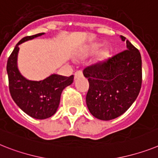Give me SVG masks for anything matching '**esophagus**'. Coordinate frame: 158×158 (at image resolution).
I'll return each mask as SVG.
<instances>
[{
  "label": "esophagus",
  "instance_id": "1",
  "mask_svg": "<svg viewBox=\"0 0 158 158\" xmlns=\"http://www.w3.org/2000/svg\"><path fill=\"white\" fill-rule=\"evenodd\" d=\"M74 76H75V79H78V78H79V77H82L83 76V72H82V71H76V72L75 73V75H74Z\"/></svg>",
  "mask_w": 158,
  "mask_h": 158
}]
</instances>
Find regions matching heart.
<instances>
[{
	"instance_id": "heart-1",
	"label": "heart",
	"mask_w": 158,
	"mask_h": 158,
	"mask_svg": "<svg viewBox=\"0 0 158 158\" xmlns=\"http://www.w3.org/2000/svg\"><path fill=\"white\" fill-rule=\"evenodd\" d=\"M96 50V48H95V47H94V48H91V50H92V51H93V50Z\"/></svg>"
}]
</instances>
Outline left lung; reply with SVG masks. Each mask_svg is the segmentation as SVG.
I'll return each instance as SVG.
<instances>
[{
	"label": "left lung",
	"instance_id": "8db88e82",
	"mask_svg": "<svg viewBox=\"0 0 158 158\" xmlns=\"http://www.w3.org/2000/svg\"><path fill=\"white\" fill-rule=\"evenodd\" d=\"M126 49L83 70L89 82L86 96L91 115L101 120L121 116L136 100L142 83L141 56L126 38Z\"/></svg>",
	"mask_w": 158,
	"mask_h": 158
}]
</instances>
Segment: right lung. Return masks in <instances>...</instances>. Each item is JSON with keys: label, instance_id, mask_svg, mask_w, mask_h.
Wrapping results in <instances>:
<instances>
[{"label": "right lung", "instance_id": "obj_1", "mask_svg": "<svg viewBox=\"0 0 158 158\" xmlns=\"http://www.w3.org/2000/svg\"><path fill=\"white\" fill-rule=\"evenodd\" d=\"M45 33L23 38L16 45L7 62V73L10 95L24 112L35 119L43 120L52 116L59 108L63 89L73 83L74 76L53 74L43 80L32 81L26 79L18 67L19 45L42 36Z\"/></svg>", "mask_w": 158, "mask_h": 158}]
</instances>
